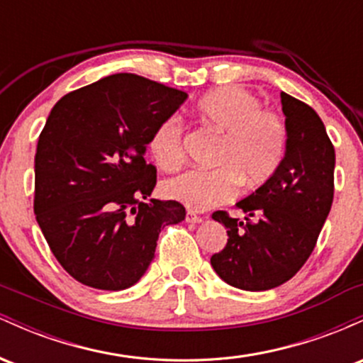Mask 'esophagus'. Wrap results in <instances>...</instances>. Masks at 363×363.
Returning a JSON list of instances; mask_svg holds the SVG:
<instances>
[{"label":"esophagus","instance_id":"obj_1","mask_svg":"<svg viewBox=\"0 0 363 363\" xmlns=\"http://www.w3.org/2000/svg\"><path fill=\"white\" fill-rule=\"evenodd\" d=\"M186 222L187 223H201L203 218H201V216L196 215L194 211H187V213H186Z\"/></svg>","mask_w":363,"mask_h":363}]
</instances>
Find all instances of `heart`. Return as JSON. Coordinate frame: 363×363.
<instances>
[{
    "mask_svg": "<svg viewBox=\"0 0 363 363\" xmlns=\"http://www.w3.org/2000/svg\"><path fill=\"white\" fill-rule=\"evenodd\" d=\"M196 118L222 136L215 170H186L162 186L165 198L191 210H208L234 199L239 187L256 189L280 167L286 150V126L280 114L262 109L251 91L223 86L201 97ZM184 128L177 116L165 118L153 129L148 150L164 170L176 169L184 157Z\"/></svg>",
    "mask_w": 363,
    "mask_h": 363,
    "instance_id": "1",
    "label": "heart"
}]
</instances>
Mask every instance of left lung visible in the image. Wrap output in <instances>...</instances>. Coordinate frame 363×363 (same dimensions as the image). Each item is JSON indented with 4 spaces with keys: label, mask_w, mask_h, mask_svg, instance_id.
Returning <instances> with one entry per match:
<instances>
[{
    "label": "left lung",
    "mask_w": 363,
    "mask_h": 363,
    "mask_svg": "<svg viewBox=\"0 0 363 363\" xmlns=\"http://www.w3.org/2000/svg\"><path fill=\"white\" fill-rule=\"evenodd\" d=\"M286 150L277 172L235 203L244 222L215 211L227 228V245L211 256L215 273L247 291L289 281L309 259L335 193V148L312 107L281 91Z\"/></svg>",
    "instance_id": "left-lung-1"
}]
</instances>
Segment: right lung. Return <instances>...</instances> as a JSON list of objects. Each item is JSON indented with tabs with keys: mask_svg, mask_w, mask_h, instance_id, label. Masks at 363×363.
<instances>
[{
	"mask_svg": "<svg viewBox=\"0 0 363 363\" xmlns=\"http://www.w3.org/2000/svg\"><path fill=\"white\" fill-rule=\"evenodd\" d=\"M186 91L118 73L56 102L35 153L37 223L60 264L99 290L140 281L165 225L184 220L177 201L150 198L157 170L145 162L153 129Z\"/></svg>",
	"mask_w": 363,
	"mask_h": 363,
	"instance_id": "add662e5",
	"label": "right lung"
}]
</instances>
